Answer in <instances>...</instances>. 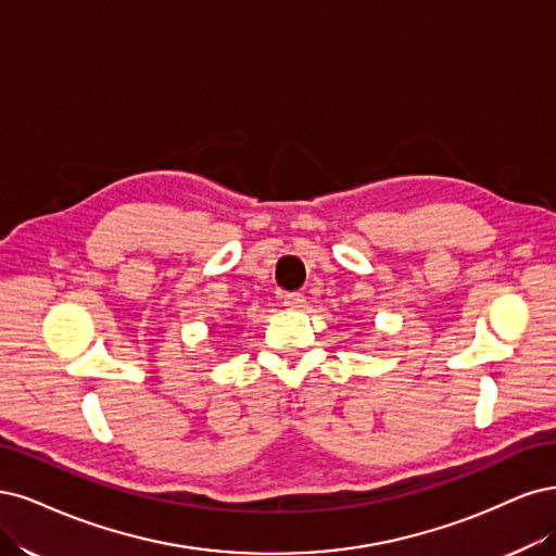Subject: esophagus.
I'll use <instances>...</instances> for the list:
<instances>
[{"label":"esophagus","instance_id":"34e87169","mask_svg":"<svg viewBox=\"0 0 556 556\" xmlns=\"http://www.w3.org/2000/svg\"><path fill=\"white\" fill-rule=\"evenodd\" d=\"M281 302H283V307L300 309V307H304V302H307V300H304L302 293H283Z\"/></svg>","mask_w":556,"mask_h":556}]
</instances>
